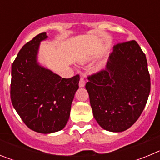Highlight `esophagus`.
<instances>
[{"label":"esophagus","instance_id":"1","mask_svg":"<svg viewBox=\"0 0 160 160\" xmlns=\"http://www.w3.org/2000/svg\"><path fill=\"white\" fill-rule=\"evenodd\" d=\"M85 86V79L83 78H80V81H79V87H84Z\"/></svg>","mask_w":160,"mask_h":160}]
</instances>
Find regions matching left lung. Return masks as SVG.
Wrapping results in <instances>:
<instances>
[{
    "instance_id": "left-lung-1",
    "label": "left lung",
    "mask_w": 160,
    "mask_h": 160,
    "mask_svg": "<svg viewBox=\"0 0 160 160\" xmlns=\"http://www.w3.org/2000/svg\"><path fill=\"white\" fill-rule=\"evenodd\" d=\"M88 80L90 106L102 128L122 132L136 122L148 102L151 78L146 55L135 40L115 45L105 70Z\"/></svg>"
}]
</instances>
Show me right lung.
<instances>
[{
	"mask_svg": "<svg viewBox=\"0 0 160 160\" xmlns=\"http://www.w3.org/2000/svg\"><path fill=\"white\" fill-rule=\"evenodd\" d=\"M47 38L42 32L25 44L12 62L11 72L14 109L29 129L42 134L65 128L80 79L78 74L62 78L39 65V45Z\"/></svg>",
	"mask_w": 160,
	"mask_h": 160,
	"instance_id": "obj_1",
	"label": "right lung"
}]
</instances>
